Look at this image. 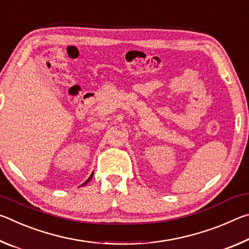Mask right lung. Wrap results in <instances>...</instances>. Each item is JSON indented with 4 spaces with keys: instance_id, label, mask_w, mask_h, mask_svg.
<instances>
[{
    "instance_id": "right-lung-1",
    "label": "right lung",
    "mask_w": 249,
    "mask_h": 249,
    "mask_svg": "<svg viewBox=\"0 0 249 249\" xmlns=\"http://www.w3.org/2000/svg\"><path fill=\"white\" fill-rule=\"evenodd\" d=\"M92 177H93V174H92V175H91V176H90V178H89V179H88V180H87V181H86V182H84V183H83V184H82V185H84V184H87V183H88V182H89V181H90V180H91V179H92Z\"/></svg>"
}]
</instances>
